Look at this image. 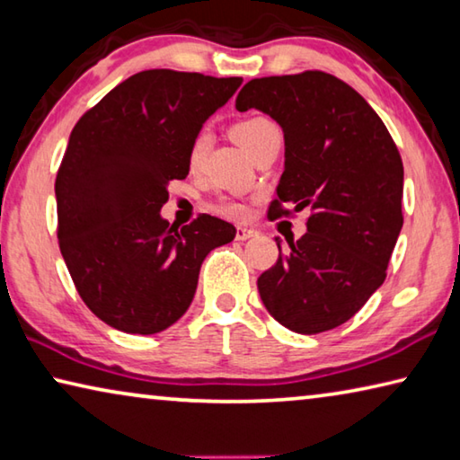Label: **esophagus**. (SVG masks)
Wrapping results in <instances>:
<instances>
[{
  "label": "esophagus",
  "mask_w": 460,
  "mask_h": 460,
  "mask_svg": "<svg viewBox=\"0 0 460 460\" xmlns=\"http://www.w3.org/2000/svg\"><path fill=\"white\" fill-rule=\"evenodd\" d=\"M256 232L252 228H246V226H238L236 228V240H248L252 238Z\"/></svg>",
  "instance_id": "34e87169"
}]
</instances>
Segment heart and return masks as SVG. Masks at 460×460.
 Instances as JSON below:
<instances>
[{"label": "heart", "mask_w": 460, "mask_h": 460, "mask_svg": "<svg viewBox=\"0 0 460 460\" xmlns=\"http://www.w3.org/2000/svg\"><path fill=\"white\" fill-rule=\"evenodd\" d=\"M277 135H280L279 127L267 117H246L232 125V137H234L240 147H243L251 157L264 143L270 141L272 137ZM209 141H212V135H209L208 128H199V131L193 135L188 147V165L191 172H196V169H199L201 164H204ZM217 209H220V214L228 217H243L246 214V208L243 204H236V201H226V204H222Z\"/></svg>", "instance_id": "b5f03b06"}]
</instances>
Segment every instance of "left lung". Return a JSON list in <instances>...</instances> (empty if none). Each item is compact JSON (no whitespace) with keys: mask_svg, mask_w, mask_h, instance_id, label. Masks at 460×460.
Segmentation results:
<instances>
[{"mask_svg":"<svg viewBox=\"0 0 460 460\" xmlns=\"http://www.w3.org/2000/svg\"><path fill=\"white\" fill-rule=\"evenodd\" d=\"M236 109L262 111L285 135V172L269 217L311 209L307 234L259 277L280 325L313 335L340 327L385 280L400 236L404 165L364 96L327 72L254 78ZM293 205V210H285Z\"/></svg>","mask_w":460,"mask_h":460,"instance_id":"obj_1","label":"left lung"}]
</instances>
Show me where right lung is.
I'll return each mask as SVG.
<instances>
[{
    "label": "right lung",
    "mask_w": 460,
    "mask_h": 460,
    "mask_svg": "<svg viewBox=\"0 0 460 460\" xmlns=\"http://www.w3.org/2000/svg\"><path fill=\"white\" fill-rule=\"evenodd\" d=\"M240 76L143 70L75 125L56 175L62 259L86 307L125 333L173 325L193 299L201 262L236 228L201 214L181 230L161 217L188 147Z\"/></svg>",
    "instance_id": "add662e5"
}]
</instances>
